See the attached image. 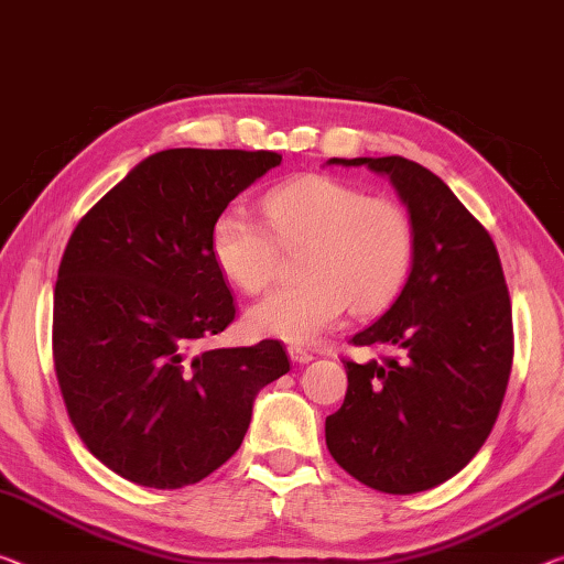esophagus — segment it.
<instances>
[{"mask_svg": "<svg viewBox=\"0 0 564 564\" xmlns=\"http://www.w3.org/2000/svg\"><path fill=\"white\" fill-rule=\"evenodd\" d=\"M288 355H290V360H292V362H300V366H305V362H310V360H312V352L297 348V345H290V348H288Z\"/></svg>", "mask_w": 564, "mask_h": 564, "instance_id": "1", "label": "esophagus"}]
</instances>
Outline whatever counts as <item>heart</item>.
I'll use <instances>...</instances> for the list:
<instances>
[{
  "mask_svg": "<svg viewBox=\"0 0 564 564\" xmlns=\"http://www.w3.org/2000/svg\"><path fill=\"white\" fill-rule=\"evenodd\" d=\"M267 221L241 206L216 216L212 259L241 292L274 280L280 245L302 249L297 284L272 290L247 310V330L282 343L310 345L352 307L368 315L403 288L413 259V227L403 206L372 198L327 176H302L264 196Z\"/></svg>",
  "mask_w": 564,
  "mask_h": 564,
  "instance_id": "b5f03b06",
  "label": "heart"
}]
</instances>
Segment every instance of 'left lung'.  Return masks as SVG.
<instances>
[{"mask_svg":"<svg viewBox=\"0 0 564 564\" xmlns=\"http://www.w3.org/2000/svg\"><path fill=\"white\" fill-rule=\"evenodd\" d=\"M391 178L413 227L411 272L395 302L352 345L383 362L345 360L348 393L325 419L337 464L370 489L426 491L479 452L512 370V305L481 227L436 173L401 155L330 159Z\"/></svg>","mask_w":564,"mask_h":564,"instance_id":"1","label":"left lung"}]
</instances>
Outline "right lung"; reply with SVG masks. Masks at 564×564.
<instances>
[{
  "instance_id": "add662e5",
  "label": "right lung",
  "mask_w": 564,
  "mask_h": 564,
  "mask_svg": "<svg viewBox=\"0 0 564 564\" xmlns=\"http://www.w3.org/2000/svg\"><path fill=\"white\" fill-rule=\"evenodd\" d=\"M280 163L272 151H159L67 241L52 310L57 383L90 454L128 481H202L237 454L257 393L290 370L276 340L198 350L237 312L212 224Z\"/></svg>"
}]
</instances>
